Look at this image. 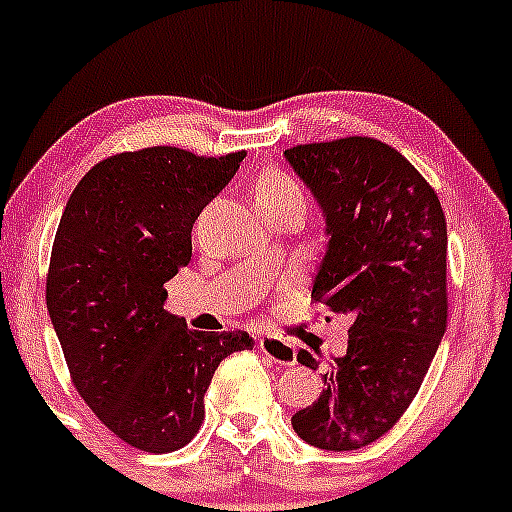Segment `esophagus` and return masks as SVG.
<instances>
[{
  "mask_svg": "<svg viewBox=\"0 0 512 512\" xmlns=\"http://www.w3.org/2000/svg\"><path fill=\"white\" fill-rule=\"evenodd\" d=\"M258 347H261L263 355L271 357L273 362H281V365H295V357H298L295 347L281 335H263Z\"/></svg>",
  "mask_w": 512,
  "mask_h": 512,
  "instance_id": "1",
  "label": "esophagus"
}]
</instances>
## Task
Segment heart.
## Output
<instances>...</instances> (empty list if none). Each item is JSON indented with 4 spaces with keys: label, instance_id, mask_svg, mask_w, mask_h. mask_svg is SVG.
Masks as SVG:
<instances>
[{
    "label": "heart",
    "instance_id": "b5f03b06",
    "mask_svg": "<svg viewBox=\"0 0 512 512\" xmlns=\"http://www.w3.org/2000/svg\"><path fill=\"white\" fill-rule=\"evenodd\" d=\"M254 199L258 207H271V204L295 202L305 207V194L298 179L283 170H268L256 179Z\"/></svg>",
    "mask_w": 512,
    "mask_h": 512
}]
</instances>
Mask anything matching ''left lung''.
<instances>
[{
	"label": "left lung",
	"instance_id": "1",
	"mask_svg": "<svg viewBox=\"0 0 512 512\" xmlns=\"http://www.w3.org/2000/svg\"><path fill=\"white\" fill-rule=\"evenodd\" d=\"M286 157L328 221L310 300L352 315L347 352L323 374V394L291 421L305 444L355 451L402 419L444 337V209L412 162L382 140L308 142ZM298 362L320 365L308 350Z\"/></svg>",
	"mask_w": 512,
	"mask_h": 512
}]
</instances>
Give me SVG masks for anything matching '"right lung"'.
<instances>
[{
  "label": "right lung",
  "mask_w": 512,
  "mask_h": 512,
  "mask_svg": "<svg viewBox=\"0 0 512 512\" xmlns=\"http://www.w3.org/2000/svg\"><path fill=\"white\" fill-rule=\"evenodd\" d=\"M246 152L172 145L118 152L86 172L51 249L46 305L73 387L118 439L147 453L187 446L219 362L249 333H204L167 313L165 283L192 261V226Z\"/></svg>",
  "instance_id": "obj_1"
}]
</instances>
